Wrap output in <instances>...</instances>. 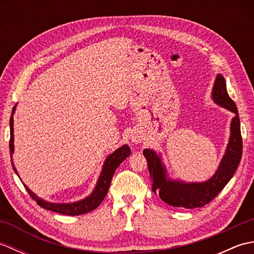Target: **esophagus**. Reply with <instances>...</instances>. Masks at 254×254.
Returning a JSON list of instances; mask_svg holds the SVG:
<instances>
[{
  "mask_svg": "<svg viewBox=\"0 0 254 254\" xmlns=\"http://www.w3.org/2000/svg\"><path fill=\"white\" fill-rule=\"evenodd\" d=\"M144 137V134L143 131L139 130V128H135V130H133L131 132V135H130V139L131 142L134 144H138L142 142V139Z\"/></svg>",
  "mask_w": 254,
  "mask_h": 254,
  "instance_id": "1",
  "label": "esophagus"
}]
</instances>
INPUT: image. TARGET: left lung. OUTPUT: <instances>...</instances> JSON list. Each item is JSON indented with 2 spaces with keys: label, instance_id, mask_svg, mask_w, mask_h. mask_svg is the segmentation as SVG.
I'll return each mask as SVG.
<instances>
[{
  "label": "left lung",
  "instance_id": "1",
  "mask_svg": "<svg viewBox=\"0 0 254 254\" xmlns=\"http://www.w3.org/2000/svg\"><path fill=\"white\" fill-rule=\"evenodd\" d=\"M212 99L215 104L234 113L230 122V136L226 152L220 160L216 172L203 182H186L171 179L161 155L154 149L145 148L143 154L147 160L150 178L153 180V191L159 194L167 204L176 207L195 208L202 207L217 196L237 170L242 155V137L240 132V119L238 110L230 98L226 80L222 74H217L213 85Z\"/></svg>",
  "mask_w": 254,
  "mask_h": 254
}]
</instances>
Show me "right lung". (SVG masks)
<instances>
[{
  "label": "right lung",
  "mask_w": 254,
  "mask_h": 254,
  "mask_svg": "<svg viewBox=\"0 0 254 254\" xmlns=\"http://www.w3.org/2000/svg\"><path fill=\"white\" fill-rule=\"evenodd\" d=\"M15 109H16V106L13 108L12 117L9 119V131H10L9 153H10V160H12L13 169L15 171V174L19 177L17 170L15 168V165L13 163V158H12V156L14 154V118L13 116L15 113ZM130 155H131L130 147H128L127 144H124L121 147H119L118 149L115 150V152L108 156L104 165H102L101 172L98 177V180H97V183L93 192H91L88 196H86L76 202L53 203V202L46 201V199L37 196L36 194L32 192L26 185H24V187L26 188L27 192L29 193V195L34 198L37 202V204L42 208L49 209V210H52V212H56L59 214L68 215V216H75V215H82V214L89 213L91 210H94L95 208L98 207L100 203L104 201V198L108 193V190H109L112 177L115 175L116 169L120 166L122 161L127 157H128Z\"/></svg>",
  "instance_id": "1"
}]
</instances>
